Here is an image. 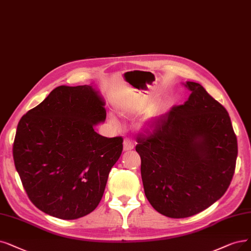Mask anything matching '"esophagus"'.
<instances>
[{"label": "esophagus", "mask_w": 251, "mask_h": 251, "mask_svg": "<svg viewBox=\"0 0 251 251\" xmlns=\"http://www.w3.org/2000/svg\"><path fill=\"white\" fill-rule=\"evenodd\" d=\"M134 147H135V145H134V143H133L131 139L126 138L124 140V150H125V151H127V150H132Z\"/></svg>", "instance_id": "obj_1"}]
</instances>
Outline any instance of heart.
I'll return each mask as SVG.
<instances>
[{
    "label": "heart",
    "instance_id": "1",
    "mask_svg": "<svg viewBox=\"0 0 251 251\" xmlns=\"http://www.w3.org/2000/svg\"><path fill=\"white\" fill-rule=\"evenodd\" d=\"M150 101H151V100H150L149 97H140V98L133 99L131 101L124 102L119 105V108H118L119 113L124 117H132L134 115H137L140 112H142L143 110L149 105ZM159 113H160V110L158 108H155V107L149 108L145 112L143 118L141 119V122H140V126L143 127H148L150 126H152L158 119ZM109 120L110 123L116 127H119L122 126L119 119L112 113L109 114Z\"/></svg>",
    "mask_w": 251,
    "mask_h": 251
}]
</instances>
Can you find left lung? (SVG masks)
Instances as JSON below:
<instances>
[{"label":"left lung","mask_w":251,"mask_h":251,"mask_svg":"<svg viewBox=\"0 0 251 251\" xmlns=\"http://www.w3.org/2000/svg\"><path fill=\"white\" fill-rule=\"evenodd\" d=\"M187 101L137 137L147 200L157 212L184 218L203 211L229 186L238 155L226 108L197 82L186 81Z\"/></svg>","instance_id":"left-lung-1"}]
</instances>
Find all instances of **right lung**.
<instances>
[{
    "label": "right lung",
    "instance_id": "1",
    "mask_svg": "<svg viewBox=\"0 0 251 251\" xmlns=\"http://www.w3.org/2000/svg\"><path fill=\"white\" fill-rule=\"evenodd\" d=\"M105 119V101L96 87L61 85L19 120L14 164L38 209L76 219L97 208L124 141L95 131Z\"/></svg>",
    "mask_w": 251,
    "mask_h": 251
}]
</instances>
